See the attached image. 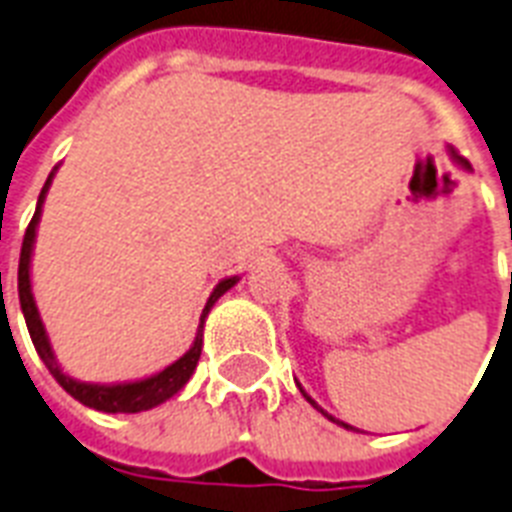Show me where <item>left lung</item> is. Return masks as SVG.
Returning a JSON list of instances; mask_svg holds the SVG:
<instances>
[{
	"label": "left lung",
	"mask_w": 512,
	"mask_h": 512,
	"mask_svg": "<svg viewBox=\"0 0 512 512\" xmlns=\"http://www.w3.org/2000/svg\"><path fill=\"white\" fill-rule=\"evenodd\" d=\"M449 154H452V159H454V162H457V164H460L462 170H470V164H468V162H465V159H462V156H460V154H457V151H454V148H449ZM297 388H300V385H297ZM300 393H303V396H305V398H308V401H311V404H313V406H316V409H319V412H321V414H324V417H329V420H332V422H337V425H342V428H348V430H356V428H353V425H348V422H340V420H335V417H332V414H327V412H324V409H321V406H319V404H316V401H313V398H311V396H308V393H305V390H303V388H300Z\"/></svg>",
	"instance_id": "8db88e82"
}]
</instances>
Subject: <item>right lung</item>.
<instances>
[{"label": "right lung", "instance_id": "1", "mask_svg": "<svg viewBox=\"0 0 512 512\" xmlns=\"http://www.w3.org/2000/svg\"><path fill=\"white\" fill-rule=\"evenodd\" d=\"M58 167L50 172L47 183H44L42 193H39V201H36V212L31 217V223L26 228V236H23V247H20V265H18V297H20V311H23V319H26L28 335L34 342L36 353L44 361V366L50 369V374L58 380V385L66 390L68 396H74L79 404L90 406V409H98V412L108 414H138L146 412V409H154V406L164 404L167 398H172L177 390H183V385L191 380L193 369L199 364L201 356V332H204V319L207 313L212 311V305L220 300V297L228 292V289L239 281V276H231V279H223L212 289L204 311H201V324L199 332H196V340L183 356L177 358L175 364L164 366L162 372L151 374V377H143V380L135 382H111V385H100V382H82L74 380L71 374H66L60 369L58 358L52 353L50 337H47V329L42 324V316H39V308L34 303V292H31V252H34L36 241V225H39V217H42V204L47 199V191H50L52 177H55Z\"/></svg>", "mask_w": 512, "mask_h": 512}]
</instances>
